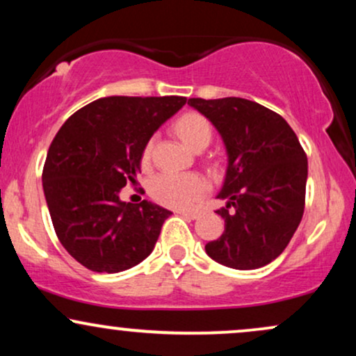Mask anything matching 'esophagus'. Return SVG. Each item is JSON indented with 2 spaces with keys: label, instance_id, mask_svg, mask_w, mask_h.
I'll list each match as a JSON object with an SVG mask.
<instances>
[{
  "label": "esophagus",
  "instance_id": "34e87169",
  "mask_svg": "<svg viewBox=\"0 0 356 356\" xmlns=\"http://www.w3.org/2000/svg\"><path fill=\"white\" fill-rule=\"evenodd\" d=\"M177 214L181 216H186V218L189 219H197L199 218V211H186V209H179Z\"/></svg>",
  "mask_w": 356,
  "mask_h": 356
}]
</instances>
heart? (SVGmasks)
I'll return each mask as SVG.
<instances>
[{"instance_id":"heart-1","label":"heart","mask_w":356,"mask_h":356,"mask_svg":"<svg viewBox=\"0 0 356 356\" xmlns=\"http://www.w3.org/2000/svg\"><path fill=\"white\" fill-rule=\"evenodd\" d=\"M175 132L192 150L206 147L211 140V125L199 113H186L175 122ZM152 154V142L142 152V164L147 165ZM209 189V181L199 172H162L150 182V195L159 204L175 209L194 206Z\"/></svg>"}]
</instances>
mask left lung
<instances>
[{"label":"left lung","mask_w":356,"mask_h":356,"mask_svg":"<svg viewBox=\"0 0 356 356\" xmlns=\"http://www.w3.org/2000/svg\"><path fill=\"white\" fill-rule=\"evenodd\" d=\"M212 122L227 152V170L216 211L224 219L220 238L206 244L219 264L257 269L288 246L305 212L308 159L280 113L256 102L226 97L189 99Z\"/></svg>","instance_id":"left-lung-1"}]
</instances>
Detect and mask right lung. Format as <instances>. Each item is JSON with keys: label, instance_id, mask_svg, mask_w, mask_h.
I'll return each mask as SVG.
<instances>
[{"label": "right lung", "instance_id": "1", "mask_svg": "<svg viewBox=\"0 0 356 356\" xmlns=\"http://www.w3.org/2000/svg\"><path fill=\"white\" fill-rule=\"evenodd\" d=\"M186 97H105L61 125L43 167L53 227L68 254L90 271L120 273L152 252L172 212L120 201L137 184L142 152Z\"/></svg>", "mask_w": 356, "mask_h": 356}]
</instances>
